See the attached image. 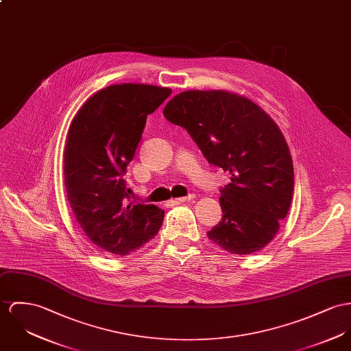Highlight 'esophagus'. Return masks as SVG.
I'll return each mask as SVG.
<instances>
[{
  "instance_id": "1",
  "label": "esophagus",
  "mask_w": 351,
  "mask_h": 351,
  "mask_svg": "<svg viewBox=\"0 0 351 351\" xmlns=\"http://www.w3.org/2000/svg\"><path fill=\"white\" fill-rule=\"evenodd\" d=\"M193 197H195V195H193V193H189V196H183V197H178V199H175V203H184V202L192 200Z\"/></svg>"
}]
</instances>
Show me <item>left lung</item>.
Masks as SVG:
<instances>
[{
    "mask_svg": "<svg viewBox=\"0 0 351 351\" xmlns=\"http://www.w3.org/2000/svg\"><path fill=\"white\" fill-rule=\"evenodd\" d=\"M162 113L187 130L207 162L231 176L220 189L221 220L208 238L237 255L267 245L294 191L293 159L275 121L247 97L226 90L182 92Z\"/></svg>",
    "mask_w": 351,
    "mask_h": 351,
    "instance_id": "8db88e82",
    "label": "left lung"
}]
</instances>
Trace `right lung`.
Instances as JSON below:
<instances>
[{"label": "right lung", "instance_id": "right-lung-1", "mask_svg": "<svg viewBox=\"0 0 351 351\" xmlns=\"http://www.w3.org/2000/svg\"><path fill=\"white\" fill-rule=\"evenodd\" d=\"M172 93L147 84L110 85L81 107L71 123L64 176L68 202L89 241L114 255H128L160 230L155 204H127L123 176L135 156L147 116Z\"/></svg>", "mask_w": 351, "mask_h": 351}]
</instances>
